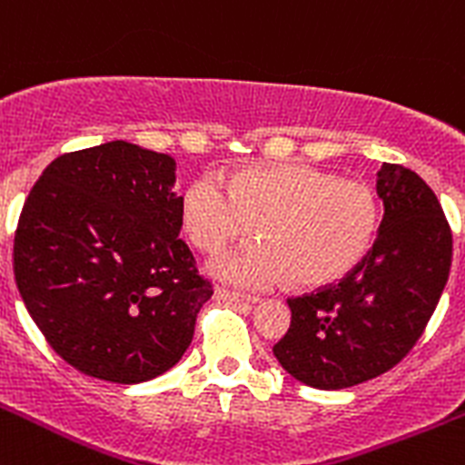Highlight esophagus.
<instances>
[{"label":"esophagus","mask_w":465,"mask_h":465,"mask_svg":"<svg viewBox=\"0 0 465 465\" xmlns=\"http://www.w3.org/2000/svg\"><path fill=\"white\" fill-rule=\"evenodd\" d=\"M215 298L224 302H245V305H254V302H259V298L245 296V293H238V292H229V289H215Z\"/></svg>","instance_id":"1"}]
</instances>
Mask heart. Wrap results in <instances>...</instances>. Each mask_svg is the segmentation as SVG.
<instances>
[{"instance_id":"obj_1","label":"heart","mask_w":465,"mask_h":465,"mask_svg":"<svg viewBox=\"0 0 465 465\" xmlns=\"http://www.w3.org/2000/svg\"><path fill=\"white\" fill-rule=\"evenodd\" d=\"M181 227L211 254L252 232L262 236L211 263L220 280L262 289L293 277L301 286H323L349 275L371 250L379 202L362 181L307 164H266L229 173L227 181L218 173L190 181Z\"/></svg>"}]
</instances>
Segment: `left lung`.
I'll list each match as a JSON object with an SVG mask.
<instances>
[{
    "instance_id": "obj_1",
    "label": "left lung",
    "mask_w": 465,
    "mask_h": 465,
    "mask_svg": "<svg viewBox=\"0 0 465 465\" xmlns=\"http://www.w3.org/2000/svg\"><path fill=\"white\" fill-rule=\"evenodd\" d=\"M383 223L341 282L289 298L292 325L272 346L301 383L344 390L401 362L422 337L452 266V232L433 190L401 164L376 181Z\"/></svg>"
}]
</instances>
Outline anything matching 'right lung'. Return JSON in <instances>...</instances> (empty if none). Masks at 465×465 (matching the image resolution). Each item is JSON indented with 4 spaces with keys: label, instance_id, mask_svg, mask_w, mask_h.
<instances>
[{
    "label": "right lung",
    "instance_id": "1",
    "mask_svg": "<svg viewBox=\"0 0 465 465\" xmlns=\"http://www.w3.org/2000/svg\"><path fill=\"white\" fill-rule=\"evenodd\" d=\"M176 160L114 140L52 160L13 245L17 292L47 344L112 383L172 370L213 289L179 238Z\"/></svg>",
    "mask_w": 465,
    "mask_h": 465
}]
</instances>
